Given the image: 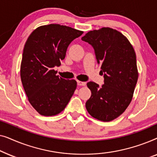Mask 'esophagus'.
<instances>
[{
  "mask_svg": "<svg viewBox=\"0 0 157 157\" xmlns=\"http://www.w3.org/2000/svg\"><path fill=\"white\" fill-rule=\"evenodd\" d=\"M78 83V85L80 86H84L86 85V82H83V81H77Z\"/></svg>",
  "mask_w": 157,
  "mask_h": 157,
  "instance_id": "obj_1",
  "label": "esophagus"
}]
</instances>
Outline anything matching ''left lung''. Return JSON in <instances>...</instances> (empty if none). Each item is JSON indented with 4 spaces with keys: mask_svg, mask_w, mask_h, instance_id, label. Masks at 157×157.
Returning <instances> with one entry per match:
<instances>
[{
    "mask_svg": "<svg viewBox=\"0 0 157 157\" xmlns=\"http://www.w3.org/2000/svg\"><path fill=\"white\" fill-rule=\"evenodd\" d=\"M81 39L93 46L104 77L101 86L87 83L91 96L86 108L92 117L111 121L122 114L132 100L139 76L134 49L126 36L109 27L88 32Z\"/></svg>",
    "mask_w": 157,
    "mask_h": 157,
    "instance_id": "obj_1",
    "label": "left lung"
}]
</instances>
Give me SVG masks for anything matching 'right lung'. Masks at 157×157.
<instances>
[{"label":"right lung","instance_id":"add662e5","mask_svg":"<svg viewBox=\"0 0 157 157\" xmlns=\"http://www.w3.org/2000/svg\"><path fill=\"white\" fill-rule=\"evenodd\" d=\"M83 32L59 24L37 28L25 42L21 78L31 106L46 117L61 113L76 89V81L57 76L55 66L65 59L68 46Z\"/></svg>","mask_w":157,"mask_h":157}]
</instances>
